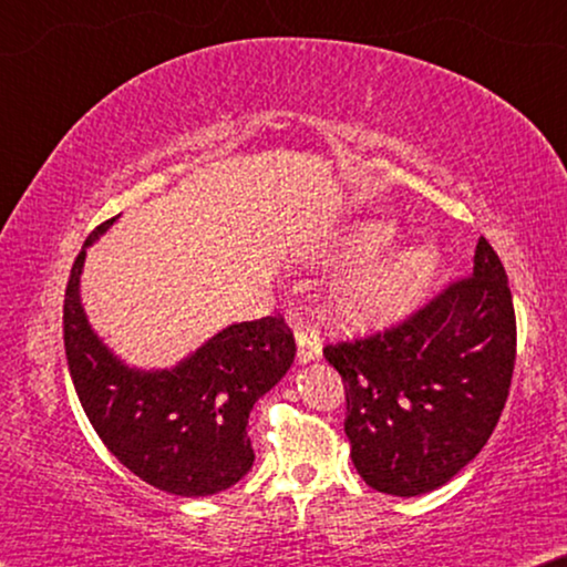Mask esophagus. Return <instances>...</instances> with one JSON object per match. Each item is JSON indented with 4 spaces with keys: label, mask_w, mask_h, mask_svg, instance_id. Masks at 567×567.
Masks as SVG:
<instances>
[{
    "label": "esophagus",
    "mask_w": 567,
    "mask_h": 567,
    "mask_svg": "<svg viewBox=\"0 0 567 567\" xmlns=\"http://www.w3.org/2000/svg\"><path fill=\"white\" fill-rule=\"evenodd\" d=\"M322 355V343L320 338H317L315 330H305L299 328L297 330V361L299 363H309V361H317Z\"/></svg>",
    "instance_id": "esophagus-1"
}]
</instances>
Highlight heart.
Segmentation results:
<instances>
[{
    "label": "heart",
    "mask_w": 567,
    "mask_h": 567,
    "mask_svg": "<svg viewBox=\"0 0 567 567\" xmlns=\"http://www.w3.org/2000/svg\"><path fill=\"white\" fill-rule=\"evenodd\" d=\"M394 239L398 227L386 219H355L336 237V258L368 260L336 286L332 307L340 320L359 328H379L405 317L429 297L441 270L439 250L431 245H405L382 256Z\"/></svg>",
    "instance_id": "b5f03b06"
}]
</instances>
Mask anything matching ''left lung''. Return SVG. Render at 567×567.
<instances>
[{
	"instance_id": "left-lung-1",
	"label": "left lung",
	"mask_w": 567,
	"mask_h": 567,
	"mask_svg": "<svg viewBox=\"0 0 567 567\" xmlns=\"http://www.w3.org/2000/svg\"><path fill=\"white\" fill-rule=\"evenodd\" d=\"M346 382V436L363 483L413 498L487 444L516 361L506 270L480 237L472 274L398 328L324 348Z\"/></svg>"
}]
</instances>
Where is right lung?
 I'll list each match as a JSON object with an SVG mask.
<instances>
[{
	"label": "right lung",
	"instance_id": "right-lung-1",
	"mask_svg": "<svg viewBox=\"0 0 567 567\" xmlns=\"http://www.w3.org/2000/svg\"><path fill=\"white\" fill-rule=\"evenodd\" d=\"M115 219L84 239L66 284L64 348L74 390L107 452L144 483L185 498L227 491L252 467L247 417L291 369V330L281 317H262L227 324L173 369L123 363L92 330L80 297L87 247Z\"/></svg>",
	"mask_w": 567,
	"mask_h": 567
}]
</instances>
